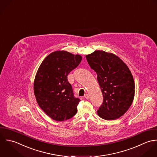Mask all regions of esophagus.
Segmentation results:
<instances>
[{"label": "esophagus", "instance_id": "esophagus-1", "mask_svg": "<svg viewBox=\"0 0 157 157\" xmlns=\"http://www.w3.org/2000/svg\"><path fill=\"white\" fill-rule=\"evenodd\" d=\"M84 97H85V98H86L87 99H89V94H85Z\"/></svg>", "mask_w": 157, "mask_h": 157}]
</instances>
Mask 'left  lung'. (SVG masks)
I'll return each mask as SVG.
<instances>
[{
  "mask_svg": "<svg viewBox=\"0 0 157 157\" xmlns=\"http://www.w3.org/2000/svg\"><path fill=\"white\" fill-rule=\"evenodd\" d=\"M86 59L98 76L103 102L98 115L105 120H114L123 116L130 107L135 95L132 75L120 58L104 51L96 50Z\"/></svg>",
  "mask_w": 157,
  "mask_h": 157,
  "instance_id": "obj_1",
  "label": "left lung"
}]
</instances>
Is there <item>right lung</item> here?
<instances>
[{"mask_svg":"<svg viewBox=\"0 0 157 157\" xmlns=\"http://www.w3.org/2000/svg\"><path fill=\"white\" fill-rule=\"evenodd\" d=\"M82 60L81 56L56 51L40 64L34 82V92L39 107L51 118L63 121L77 113L80 101L75 98L67 76Z\"/></svg>","mask_w":157,"mask_h":157,"instance_id":"right-lung-1","label":"right lung"}]
</instances>
